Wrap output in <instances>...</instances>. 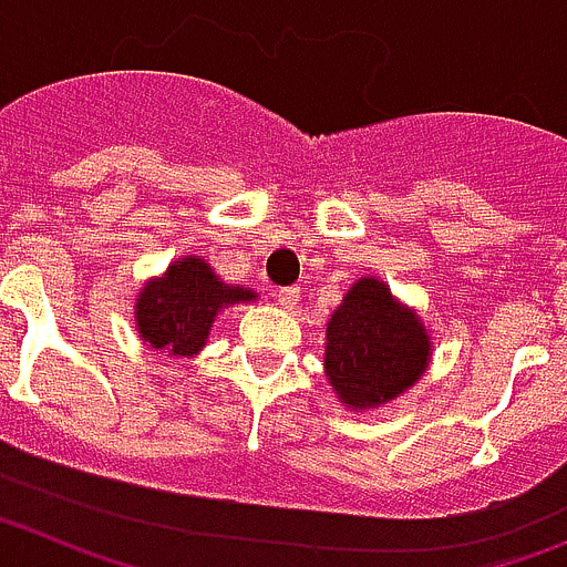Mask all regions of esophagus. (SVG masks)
Returning a JSON list of instances; mask_svg holds the SVG:
<instances>
[{
    "label": "esophagus",
    "mask_w": 567,
    "mask_h": 567,
    "mask_svg": "<svg viewBox=\"0 0 567 567\" xmlns=\"http://www.w3.org/2000/svg\"><path fill=\"white\" fill-rule=\"evenodd\" d=\"M298 295H300L298 287H280L278 292H275V298H278V303L284 309H292L295 303H298Z\"/></svg>",
    "instance_id": "1"
}]
</instances>
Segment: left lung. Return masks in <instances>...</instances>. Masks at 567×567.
Returning <instances> with one entry per match:
<instances>
[{
    "instance_id": "8db88e82",
    "label": "left lung",
    "mask_w": 567,
    "mask_h": 567,
    "mask_svg": "<svg viewBox=\"0 0 567 567\" xmlns=\"http://www.w3.org/2000/svg\"><path fill=\"white\" fill-rule=\"evenodd\" d=\"M327 378L354 409L398 398L423 374L429 334L398 307L385 284L358 280L334 309L327 329Z\"/></svg>"
}]
</instances>
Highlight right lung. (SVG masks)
Listing matches in <instances>:
<instances>
[{"instance_id": "right-lung-1", "label": "right lung", "mask_w": 567, "mask_h": 567, "mask_svg": "<svg viewBox=\"0 0 567 567\" xmlns=\"http://www.w3.org/2000/svg\"><path fill=\"white\" fill-rule=\"evenodd\" d=\"M255 292L227 287L202 258L175 260L162 280H153L138 295L135 323L153 349L195 354L207 340L215 312L235 300H252Z\"/></svg>"}]
</instances>
